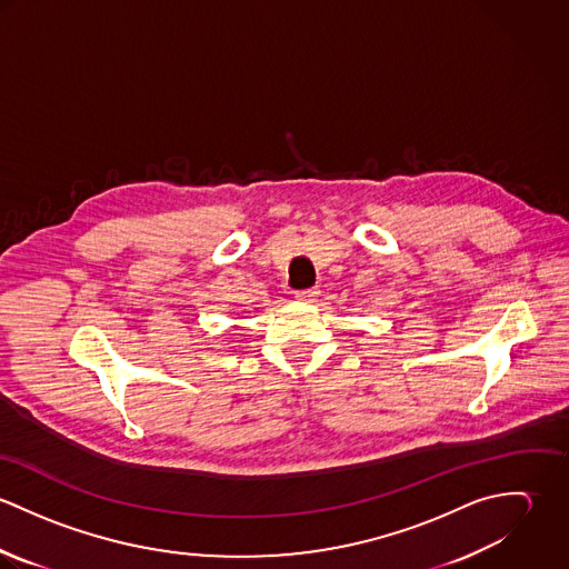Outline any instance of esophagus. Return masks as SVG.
I'll return each instance as SVG.
<instances>
[{
	"label": "esophagus",
	"instance_id": "34e87169",
	"mask_svg": "<svg viewBox=\"0 0 569 569\" xmlns=\"http://www.w3.org/2000/svg\"><path fill=\"white\" fill-rule=\"evenodd\" d=\"M318 296H320L318 289H307V291H298L296 300H300V302H316Z\"/></svg>",
	"mask_w": 569,
	"mask_h": 569
}]
</instances>
